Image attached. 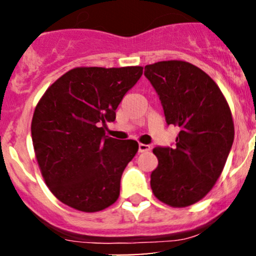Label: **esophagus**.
I'll use <instances>...</instances> for the list:
<instances>
[{
    "mask_svg": "<svg viewBox=\"0 0 256 256\" xmlns=\"http://www.w3.org/2000/svg\"><path fill=\"white\" fill-rule=\"evenodd\" d=\"M148 150H150V146L143 144V143H140V144H138V152H144Z\"/></svg>",
    "mask_w": 256,
    "mask_h": 256,
    "instance_id": "obj_1",
    "label": "esophagus"
}]
</instances>
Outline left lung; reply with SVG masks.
<instances>
[{
  "label": "left lung",
  "mask_w": 256,
  "mask_h": 256,
  "mask_svg": "<svg viewBox=\"0 0 256 256\" xmlns=\"http://www.w3.org/2000/svg\"><path fill=\"white\" fill-rule=\"evenodd\" d=\"M166 124L179 128L174 146H156L152 192L164 204L188 207L204 198L222 174L234 137L230 107L207 73L185 61L146 64Z\"/></svg>",
  "instance_id": "1"
}]
</instances>
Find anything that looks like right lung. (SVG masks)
I'll return each instance as SVG.
<instances>
[{"instance_id": "obj_1", "label": "right lung", "mask_w": 256, "mask_h": 256, "mask_svg": "<svg viewBox=\"0 0 256 256\" xmlns=\"http://www.w3.org/2000/svg\"><path fill=\"white\" fill-rule=\"evenodd\" d=\"M143 67H77L44 92L31 136L46 184L64 204L98 212L119 198L120 179L138 150L134 140L104 134L106 122L137 83Z\"/></svg>"}]
</instances>
